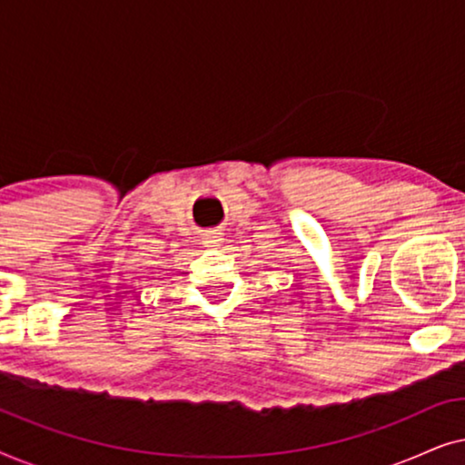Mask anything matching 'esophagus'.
<instances>
[{"instance_id":"1","label":"esophagus","mask_w":465,"mask_h":465,"mask_svg":"<svg viewBox=\"0 0 465 465\" xmlns=\"http://www.w3.org/2000/svg\"><path fill=\"white\" fill-rule=\"evenodd\" d=\"M203 243H205V247H212V250H220V247L224 245V237L218 232H212V234H207Z\"/></svg>"}]
</instances>
